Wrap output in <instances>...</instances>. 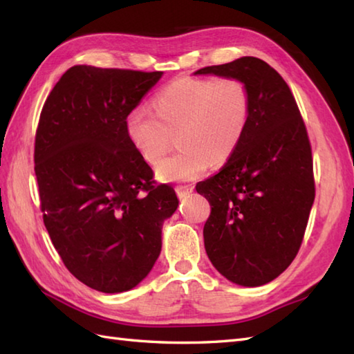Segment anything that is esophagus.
Masks as SVG:
<instances>
[{"label": "esophagus", "mask_w": 354, "mask_h": 354, "mask_svg": "<svg viewBox=\"0 0 354 354\" xmlns=\"http://www.w3.org/2000/svg\"><path fill=\"white\" fill-rule=\"evenodd\" d=\"M175 192H176L179 199H184V198L189 196V194L193 192V187L192 185H176L175 187Z\"/></svg>", "instance_id": "obj_1"}]
</instances>
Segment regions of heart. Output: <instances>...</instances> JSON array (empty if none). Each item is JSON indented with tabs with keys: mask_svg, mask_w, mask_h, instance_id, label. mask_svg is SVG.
Here are the masks:
<instances>
[{
	"mask_svg": "<svg viewBox=\"0 0 354 354\" xmlns=\"http://www.w3.org/2000/svg\"><path fill=\"white\" fill-rule=\"evenodd\" d=\"M252 111L250 88L237 77H179L155 97V112L135 108L126 118L132 146L149 164L169 152L176 135L179 152L156 165L162 181H193L209 164L234 155Z\"/></svg>",
	"mask_w": 354,
	"mask_h": 354,
	"instance_id": "1",
	"label": "heart"
}]
</instances>
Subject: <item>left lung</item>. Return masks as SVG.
Here are the masks:
<instances>
[{"label": "left lung", "instance_id": "1", "mask_svg": "<svg viewBox=\"0 0 354 354\" xmlns=\"http://www.w3.org/2000/svg\"><path fill=\"white\" fill-rule=\"evenodd\" d=\"M196 74L237 77L251 93L242 142L196 190L212 207L208 259L230 281L255 288L288 269L303 243L315 199L309 135L290 88L261 59L245 56Z\"/></svg>", "mask_w": 354, "mask_h": 354}]
</instances>
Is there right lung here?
<instances>
[{"instance_id": "obj_1", "label": "right lung", "mask_w": 354, "mask_h": 354, "mask_svg": "<svg viewBox=\"0 0 354 354\" xmlns=\"http://www.w3.org/2000/svg\"><path fill=\"white\" fill-rule=\"evenodd\" d=\"M162 71L76 65L44 103L35 137L41 212L66 269L88 288H135L161 252L178 207L132 146L126 118Z\"/></svg>"}]
</instances>
